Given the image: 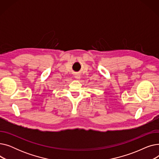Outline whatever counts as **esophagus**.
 Wrapping results in <instances>:
<instances>
[{
  "instance_id": "esophagus-1",
  "label": "esophagus",
  "mask_w": 159,
  "mask_h": 159,
  "mask_svg": "<svg viewBox=\"0 0 159 159\" xmlns=\"http://www.w3.org/2000/svg\"><path fill=\"white\" fill-rule=\"evenodd\" d=\"M75 79H80V77L79 76V75H75Z\"/></svg>"
}]
</instances>
